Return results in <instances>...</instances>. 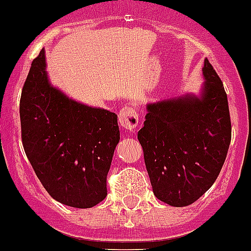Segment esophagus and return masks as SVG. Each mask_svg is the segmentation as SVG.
<instances>
[{
	"label": "esophagus",
	"mask_w": 251,
	"mask_h": 251,
	"mask_svg": "<svg viewBox=\"0 0 251 251\" xmlns=\"http://www.w3.org/2000/svg\"><path fill=\"white\" fill-rule=\"evenodd\" d=\"M119 124L124 129L133 130L138 126V114L133 106H124L118 115Z\"/></svg>",
	"instance_id": "obj_1"
}]
</instances>
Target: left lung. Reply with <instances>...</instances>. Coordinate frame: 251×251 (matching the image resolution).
Returning <instances> with one entry per match:
<instances>
[{"mask_svg": "<svg viewBox=\"0 0 251 251\" xmlns=\"http://www.w3.org/2000/svg\"><path fill=\"white\" fill-rule=\"evenodd\" d=\"M202 72L201 98L148 104L138 132L153 194L175 207L191 205L214 185L231 141L223 81L207 59Z\"/></svg>", "mask_w": 251, "mask_h": 251, "instance_id": "1", "label": "left lung"}]
</instances>
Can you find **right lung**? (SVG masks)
Segmentation results:
<instances>
[{
  "mask_svg": "<svg viewBox=\"0 0 251 251\" xmlns=\"http://www.w3.org/2000/svg\"><path fill=\"white\" fill-rule=\"evenodd\" d=\"M20 121L26 156L54 200L89 208L105 199L106 176L119 142L117 114L76 103L52 88L44 50L22 88Z\"/></svg>",
  "mask_w": 251,
  "mask_h": 251,
  "instance_id": "add662e5",
  "label": "right lung"
}]
</instances>
